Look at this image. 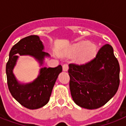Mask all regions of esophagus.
Returning <instances> with one entry per match:
<instances>
[{
    "mask_svg": "<svg viewBox=\"0 0 126 126\" xmlns=\"http://www.w3.org/2000/svg\"><path fill=\"white\" fill-rule=\"evenodd\" d=\"M68 69H69V65H67V64H64L63 65V70L64 71H68Z\"/></svg>",
    "mask_w": 126,
    "mask_h": 126,
    "instance_id": "34e87169",
    "label": "esophagus"
}]
</instances>
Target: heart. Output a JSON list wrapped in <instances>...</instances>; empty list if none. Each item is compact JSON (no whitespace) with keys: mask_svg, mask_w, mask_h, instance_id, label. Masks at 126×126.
<instances>
[{"mask_svg":"<svg viewBox=\"0 0 126 126\" xmlns=\"http://www.w3.org/2000/svg\"><path fill=\"white\" fill-rule=\"evenodd\" d=\"M79 60L80 61H86L90 59L94 55L95 48L93 44H91L89 42H82L78 43L73 46L68 51V55H75L80 53Z\"/></svg>","mask_w":126,"mask_h":126,"instance_id":"heart-1","label":"heart"}]
</instances>
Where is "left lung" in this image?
I'll list each match as a JSON object with an SVG mask.
<instances>
[{
    "mask_svg": "<svg viewBox=\"0 0 126 126\" xmlns=\"http://www.w3.org/2000/svg\"><path fill=\"white\" fill-rule=\"evenodd\" d=\"M69 67L71 96L80 107L98 109L117 92L120 65L109 44L103 46L91 61L82 65L71 63Z\"/></svg>",
    "mask_w": 126,
    "mask_h": 126,
    "instance_id": "obj_1",
    "label": "left lung"
}]
</instances>
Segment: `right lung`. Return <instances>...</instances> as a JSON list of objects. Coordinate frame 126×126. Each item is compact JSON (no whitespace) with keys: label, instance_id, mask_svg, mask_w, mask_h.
Segmentation results:
<instances>
[{"label":"right lung","instance_id":"add662e5","mask_svg":"<svg viewBox=\"0 0 126 126\" xmlns=\"http://www.w3.org/2000/svg\"><path fill=\"white\" fill-rule=\"evenodd\" d=\"M44 46L39 36L31 35L22 38L11 49L6 63L7 83L13 97L29 109H37L46 105L51 96L58 75L62 71L61 65L54 68H41L38 77L29 84H20L16 79L13 69L18 55H29L37 59L42 65L44 57L49 56L42 50Z\"/></svg>","mask_w":126,"mask_h":126}]
</instances>
